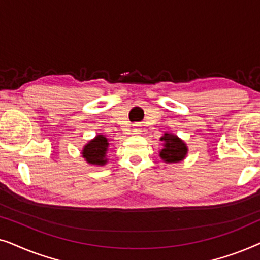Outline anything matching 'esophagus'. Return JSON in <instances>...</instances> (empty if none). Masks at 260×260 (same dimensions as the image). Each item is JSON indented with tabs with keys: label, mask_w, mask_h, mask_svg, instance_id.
<instances>
[{
	"label": "esophagus",
	"mask_w": 260,
	"mask_h": 260,
	"mask_svg": "<svg viewBox=\"0 0 260 260\" xmlns=\"http://www.w3.org/2000/svg\"><path fill=\"white\" fill-rule=\"evenodd\" d=\"M140 129H138V127L137 126H134V129H133V133L134 134H138V133H140Z\"/></svg>",
	"instance_id": "34e87169"
}]
</instances>
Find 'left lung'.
Instances as JSON below:
<instances>
[{
	"mask_svg": "<svg viewBox=\"0 0 260 260\" xmlns=\"http://www.w3.org/2000/svg\"><path fill=\"white\" fill-rule=\"evenodd\" d=\"M161 141L165 142V144H163L165 148L159 151V156L163 161L175 163L186 157L187 147L179 137L170 134H165Z\"/></svg>",
	"mask_w": 260,
	"mask_h": 260,
	"instance_id": "left-lung-1",
	"label": "left lung"
}]
</instances>
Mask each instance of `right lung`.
Masks as SVG:
<instances>
[{
  "label": "right lung",
  "mask_w": 260,
  "mask_h": 260,
  "mask_svg": "<svg viewBox=\"0 0 260 260\" xmlns=\"http://www.w3.org/2000/svg\"><path fill=\"white\" fill-rule=\"evenodd\" d=\"M108 140L103 135H98L94 140L90 141L85 145L81 154H83V157L91 165L103 166L106 163L105 155L106 151H108Z\"/></svg>",
  "instance_id": "add662e5"
}]
</instances>
